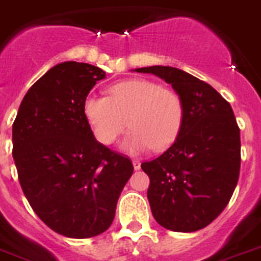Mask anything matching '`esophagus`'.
<instances>
[{
  "label": "esophagus",
  "mask_w": 261,
  "mask_h": 261,
  "mask_svg": "<svg viewBox=\"0 0 261 261\" xmlns=\"http://www.w3.org/2000/svg\"><path fill=\"white\" fill-rule=\"evenodd\" d=\"M133 166H134L135 170H139V168H141V161H138V159H133Z\"/></svg>",
  "instance_id": "34e87169"
}]
</instances>
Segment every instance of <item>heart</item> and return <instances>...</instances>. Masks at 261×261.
Returning a JSON list of instances; mask_svg holds the SVG:
<instances>
[{
    "label": "heart",
    "instance_id": "heart-1",
    "mask_svg": "<svg viewBox=\"0 0 261 261\" xmlns=\"http://www.w3.org/2000/svg\"><path fill=\"white\" fill-rule=\"evenodd\" d=\"M110 97L89 95L83 114L100 143L111 144L127 126L131 130L120 143L127 154L170 147L185 120V105L176 91L154 81L131 78L114 83Z\"/></svg>",
    "mask_w": 261,
    "mask_h": 261
}]
</instances>
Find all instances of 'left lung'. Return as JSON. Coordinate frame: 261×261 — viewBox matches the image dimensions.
Here are the masks:
<instances>
[{
    "instance_id": "obj_1",
    "label": "left lung",
    "mask_w": 261,
    "mask_h": 261,
    "mask_svg": "<svg viewBox=\"0 0 261 261\" xmlns=\"http://www.w3.org/2000/svg\"><path fill=\"white\" fill-rule=\"evenodd\" d=\"M170 83L185 105L174 144L141 164L148 175L151 212L162 227L194 232L214 222L228 204L240 171V130L231 105L208 83L171 66L139 67Z\"/></svg>"
}]
</instances>
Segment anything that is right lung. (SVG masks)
Instances as JSON below:
<instances>
[{
    "label": "right lung",
    "instance_id": "right-lung-1",
    "mask_svg": "<svg viewBox=\"0 0 261 261\" xmlns=\"http://www.w3.org/2000/svg\"><path fill=\"white\" fill-rule=\"evenodd\" d=\"M106 73L58 63L23 97L13 123V158L26 199L49 228L86 239L106 231L134 167L95 139L83 102Z\"/></svg>",
    "mask_w": 261,
    "mask_h": 261
}]
</instances>
